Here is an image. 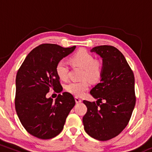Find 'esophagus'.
<instances>
[{
    "instance_id": "34e87169",
    "label": "esophagus",
    "mask_w": 152,
    "mask_h": 152,
    "mask_svg": "<svg viewBox=\"0 0 152 152\" xmlns=\"http://www.w3.org/2000/svg\"><path fill=\"white\" fill-rule=\"evenodd\" d=\"M75 101H76V104H79V103L81 102V99H79L78 97H75Z\"/></svg>"
}]
</instances>
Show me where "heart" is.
I'll return each instance as SVG.
<instances>
[{"instance_id":"obj_1","label":"heart","mask_w":152,"mask_h":152,"mask_svg":"<svg viewBox=\"0 0 152 152\" xmlns=\"http://www.w3.org/2000/svg\"><path fill=\"white\" fill-rule=\"evenodd\" d=\"M71 62L73 66H78L83 69L80 81H71L66 86V90L76 96H81L90 86V81L96 82L101 79L104 65L100 61L96 60L95 57L86 49H81L71 56ZM56 71L61 80L66 81L69 78V67L65 61L61 60L56 66Z\"/></svg>"}]
</instances>
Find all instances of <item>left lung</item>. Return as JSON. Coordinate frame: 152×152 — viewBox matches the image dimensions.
<instances>
[{"label":"left lung","instance_id":"1","mask_svg":"<svg viewBox=\"0 0 152 152\" xmlns=\"http://www.w3.org/2000/svg\"><path fill=\"white\" fill-rule=\"evenodd\" d=\"M91 51L102 58L104 71L100 83L90 91L98 102L83 101L87 107L83 124L90 137L107 141L118 136L129 121L136 104L134 76L125 57L115 47L104 45Z\"/></svg>","mask_w":152,"mask_h":152}]
</instances>
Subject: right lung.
Segmentation results:
<instances>
[{
  "mask_svg": "<svg viewBox=\"0 0 152 152\" xmlns=\"http://www.w3.org/2000/svg\"><path fill=\"white\" fill-rule=\"evenodd\" d=\"M75 48V46L64 48L51 43L39 45L28 54L17 72L15 111L23 126L35 137H56L76 104L69 92L58 94L55 101L46 97L50 88L56 93L63 90L56 66Z\"/></svg>",
  "mask_w": 152,
  "mask_h": 152,
  "instance_id": "obj_1",
  "label": "right lung"
}]
</instances>
